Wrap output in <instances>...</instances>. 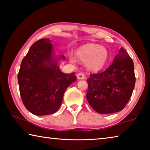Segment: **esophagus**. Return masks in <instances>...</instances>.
<instances>
[{"instance_id":"esophagus-1","label":"esophagus","mask_w":150,"mask_h":150,"mask_svg":"<svg viewBox=\"0 0 150 150\" xmlns=\"http://www.w3.org/2000/svg\"><path fill=\"white\" fill-rule=\"evenodd\" d=\"M77 78L79 79H85V76L83 73H78V75H77Z\"/></svg>"}]
</instances>
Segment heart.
<instances>
[{
    "label": "heart",
    "instance_id": "1",
    "mask_svg": "<svg viewBox=\"0 0 150 150\" xmlns=\"http://www.w3.org/2000/svg\"><path fill=\"white\" fill-rule=\"evenodd\" d=\"M79 59L85 62L88 69L93 71H98L107 63L108 53L105 47L96 44H87L79 47L76 51ZM69 60L71 63L77 62V58L74 55H69Z\"/></svg>",
    "mask_w": 150,
    "mask_h": 150
}]
</instances>
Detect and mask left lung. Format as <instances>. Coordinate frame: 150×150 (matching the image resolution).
Here are the masks:
<instances>
[{
  "label": "left lung",
  "instance_id": "obj_1",
  "mask_svg": "<svg viewBox=\"0 0 150 150\" xmlns=\"http://www.w3.org/2000/svg\"><path fill=\"white\" fill-rule=\"evenodd\" d=\"M90 76L86 96L94 110L111 114L125 107L132 95L136 78L133 61L123 47L107 69Z\"/></svg>",
  "mask_w": 150,
  "mask_h": 150
}]
</instances>
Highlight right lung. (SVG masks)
I'll return each mask as SVG.
<instances>
[{
  "label": "right lung",
  "instance_id": "right-lung-1",
  "mask_svg": "<svg viewBox=\"0 0 150 150\" xmlns=\"http://www.w3.org/2000/svg\"><path fill=\"white\" fill-rule=\"evenodd\" d=\"M50 39L35 42L22 59L18 74L20 94L25 107L37 116L54 114L60 108L67 88L77 81L75 73L59 69Z\"/></svg>",
  "mask_w": 150,
  "mask_h": 150
}]
</instances>
